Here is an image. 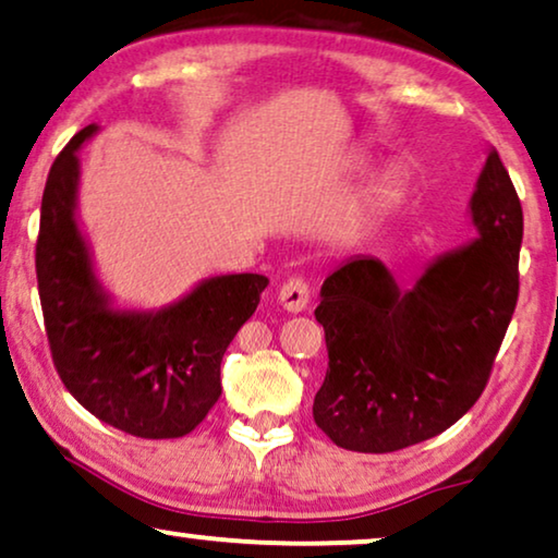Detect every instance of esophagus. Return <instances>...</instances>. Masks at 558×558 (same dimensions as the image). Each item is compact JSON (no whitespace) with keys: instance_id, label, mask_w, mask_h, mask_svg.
<instances>
[{"instance_id":"esophagus-1","label":"esophagus","mask_w":558,"mask_h":558,"mask_svg":"<svg viewBox=\"0 0 558 558\" xmlns=\"http://www.w3.org/2000/svg\"><path fill=\"white\" fill-rule=\"evenodd\" d=\"M308 299H311V291L303 278H291L288 283L280 286L278 301H280V306H283L286 311H291V314H301V311H306Z\"/></svg>"}]
</instances>
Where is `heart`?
Masks as SVG:
<instances>
[{"label":"heart","mask_w":558,"mask_h":558,"mask_svg":"<svg viewBox=\"0 0 558 558\" xmlns=\"http://www.w3.org/2000/svg\"><path fill=\"white\" fill-rule=\"evenodd\" d=\"M403 178H400L398 170H385V173L375 175L365 191H362L360 202H356L354 217L356 219H373L380 217V214H388L396 209L403 198Z\"/></svg>","instance_id":"heart-1"}]
</instances>
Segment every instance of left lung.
<instances>
[{
	"label": "left lung",
	"mask_w": 558,
	"mask_h": 558,
	"mask_svg": "<svg viewBox=\"0 0 558 558\" xmlns=\"http://www.w3.org/2000/svg\"><path fill=\"white\" fill-rule=\"evenodd\" d=\"M477 236L423 267L411 288L354 255L314 311L329 369L314 421L341 449L385 454L439 436L485 390L518 303L523 209L495 147L470 198Z\"/></svg>",
	"instance_id": "8db88e82"
}]
</instances>
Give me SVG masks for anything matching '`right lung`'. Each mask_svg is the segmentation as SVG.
<instances>
[{
    "label": "right lung",
    "instance_id": "1",
    "mask_svg": "<svg viewBox=\"0 0 558 558\" xmlns=\"http://www.w3.org/2000/svg\"><path fill=\"white\" fill-rule=\"evenodd\" d=\"M96 132L73 135L43 191L35 270L53 365L99 421L140 439H178L219 400L221 356L270 280L214 275L168 306L119 308L78 217V150Z\"/></svg>",
    "mask_w": 558,
    "mask_h": 558
}]
</instances>
